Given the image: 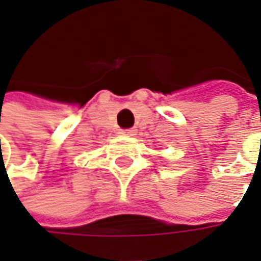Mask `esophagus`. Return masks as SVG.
<instances>
[{
	"mask_svg": "<svg viewBox=\"0 0 261 261\" xmlns=\"http://www.w3.org/2000/svg\"><path fill=\"white\" fill-rule=\"evenodd\" d=\"M134 133H136V130H133V128H128V130L121 131V134H124V136H134Z\"/></svg>",
	"mask_w": 261,
	"mask_h": 261,
	"instance_id": "1",
	"label": "esophagus"
}]
</instances>
